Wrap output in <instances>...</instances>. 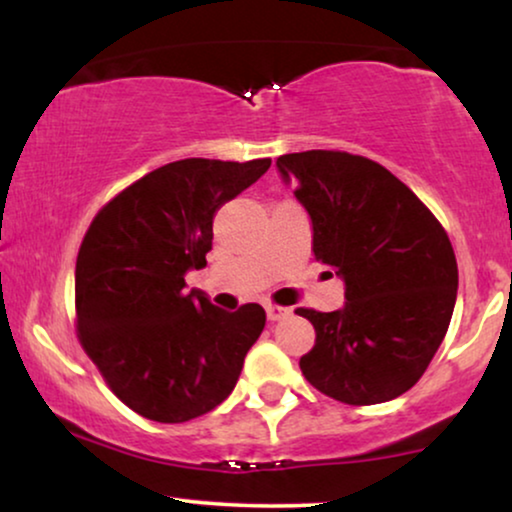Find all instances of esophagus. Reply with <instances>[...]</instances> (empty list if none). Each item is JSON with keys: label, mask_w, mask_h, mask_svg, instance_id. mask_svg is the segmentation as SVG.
Instances as JSON below:
<instances>
[{"label": "esophagus", "mask_w": 512, "mask_h": 512, "mask_svg": "<svg viewBox=\"0 0 512 512\" xmlns=\"http://www.w3.org/2000/svg\"><path fill=\"white\" fill-rule=\"evenodd\" d=\"M289 307H279V305H272V303H265V314H268L270 321H279L284 317H289Z\"/></svg>", "instance_id": "esophagus-1"}]
</instances>
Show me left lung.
Returning a JSON list of instances; mask_svg holds the SVG:
<instances>
[{"label":"left lung","mask_w":512,"mask_h":512,"mask_svg":"<svg viewBox=\"0 0 512 512\" xmlns=\"http://www.w3.org/2000/svg\"><path fill=\"white\" fill-rule=\"evenodd\" d=\"M312 221V251L345 282V307H298L317 333L305 380L347 405L401 396L424 375L450 326L457 258L429 207L387 167L347 151L277 158Z\"/></svg>","instance_id":"1"}]
</instances>
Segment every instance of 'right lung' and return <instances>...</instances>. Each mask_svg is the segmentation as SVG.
<instances>
[{"label":"right lung","mask_w":512,"mask_h":512,"mask_svg":"<svg viewBox=\"0 0 512 512\" xmlns=\"http://www.w3.org/2000/svg\"><path fill=\"white\" fill-rule=\"evenodd\" d=\"M270 163H167L90 223L76 256V331L109 389L137 415L188 422L235 389L265 310H221L202 291L188 293L184 275L207 265L214 214Z\"/></svg>","instance_id":"1"}]
</instances>
